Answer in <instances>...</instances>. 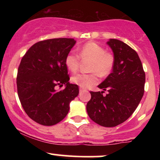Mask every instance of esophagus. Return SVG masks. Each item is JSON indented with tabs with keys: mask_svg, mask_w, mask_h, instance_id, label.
<instances>
[{
	"mask_svg": "<svg viewBox=\"0 0 160 160\" xmlns=\"http://www.w3.org/2000/svg\"><path fill=\"white\" fill-rule=\"evenodd\" d=\"M84 90H85V89H83V88H81V87L80 88V92H82V91H84Z\"/></svg>",
	"mask_w": 160,
	"mask_h": 160,
	"instance_id": "obj_1",
	"label": "esophagus"
}]
</instances>
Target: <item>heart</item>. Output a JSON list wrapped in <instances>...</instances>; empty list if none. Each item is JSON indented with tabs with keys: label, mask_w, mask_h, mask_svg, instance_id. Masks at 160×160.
<instances>
[{
	"label": "heart",
	"mask_w": 160,
	"mask_h": 160,
	"mask_svg": "<svg viewBox=\"0 0 160 160\" xmlns=\"http://www.w3.org/2000/svg\"><path fill=\"white\" fill-rule=\"evenodd\" d=\"M80 56L82 59L91 60L90 71L92 74H78L71 78V81L82 88H87L98 82V74L102 78L111 73L114 65V58L105 49L95 42H88L80 49ZM67 68L75 73L79 68L80 56L73 51L67 54L65 59Z\"/></svg>",
	"instance_id": "obj_1"
}]
</instances>
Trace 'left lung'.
Returning <instances> with one entry per match:
<instances>
[{
  "instance_id": "8db88e82",
  "label": "left lung",
  "mask_w": 160,
  "mask_h": 160,
  "mask_svg": "<svg viewBox=\"0 0 160 160\" xmlns=\"http://www.w3.org/2000/svg\"><path fill=\"white\" fill-rule=\"evenodd\" d=\"M107 44L113 53L112 73L98 87L102 92H90L86 111L92 120L104 127H113L126 121L135 111L144 92L145 73L138 53L117 39ZM108 94L103 95L104 91Z\"/></svg>"
}]
</instances>
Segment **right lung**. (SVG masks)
<instances>
[{
	"label": "right lung",
	"mask_w": 160,
	"mask_h": 160,
	"mask_svg": "<svg viewBox=\"0 0 160 160\" xmlns=\"http://www.w3.org/2000/svg\"><path fill=\"white\" fill-rule=\"evenodd\" d=\"M76 43L72 38H54L36 43L22 58L18 68V95L24 111L43 126H53L66 117L70 103L79 94L78 86L69 82L65 64ZM65 84L63 91L57 85Z\"/></svg>",
	"instance_id": "right-lung-1"
}]
</instances>
